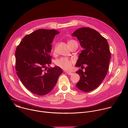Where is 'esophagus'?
<instances>
[{
    "mask_svg": "<svg viewBox=\"0 0 128 128\" xmlns=\"http://www.w3.org/2000/svg\"><path fill=\"white\" fill-rule=\"evenodd\" d=\"M66 73H67V74H68V75H69V76H71V75H72V74H73V73H72V72H66Z\"/></svg>",
    "mask_w": 128,
    "mask_h": 128,
    "instance_id": "esophagus-1",
    "label": "esophagus"
}]
</instances>
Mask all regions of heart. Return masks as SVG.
<instances>
[{"label":"heart","instance_id":"obj_1","mask_svg":"<svg viewBox=\"0 0 128 128\" xmlns=\"http://www.w3.org/2000/svg\"><path fill=\"white\" fill-rule=\"evenodd\" d=\"M69 48H71L72 47L78 46L76 41L74 40H70L67 42ZM56 51V46H54L52 49V52H54ZM75 63V60L74 59L68 58L67 57H61L57 59L55 61V64L58 67L61 68L62 69L65 70H69L72 68V65Z\"/></svg>","mask_w":128,"mask_h":128}]
</instances>
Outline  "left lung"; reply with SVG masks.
Wrapping results in <instances>:
<instances>
[{"instance_id": "obj_1", "label": "left lung", "mask_w": 128, "mask_h": 128, "mask_svg": "<svg viewBox=\"0 0 128 128\" xmlns=\"http://www.w3.org/2000/svg\"><path fill=\"white\" fill-rule=\"evenodd\" d=\"M72 35L76 36L84 48L76 66L82 69L84 64L86 66L84 72L81 69L76 72L80 76L76 86L83 92H90L101 84L107 74L111 58L109 45L105 38L89 27L79 28Z\"/></svg>"}]
</instances>
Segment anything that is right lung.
<instances>
[{
	"label": "right lung",
	"mask_w": 128,
	"mask_h": 128,
	"mask_svg": "<svg viewBox=\"0 0 128 128\" xmlns=\"http://www.w3.org/2000/svg\"><path fill=\"white\" fill-rule=\"evenodd\" d=\"M59 33L53 29L37 30L26 35L16 47V74L33 94L42 96L50 93L62 74V69L58 66L47 69L52 63L50 44Z\"/></svg>",
	"instance_id": "right-lung-1"
}]
</instances>
